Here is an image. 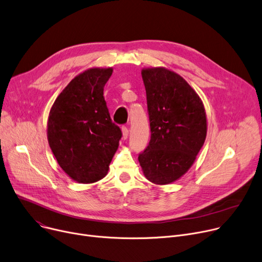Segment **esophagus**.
Returning <instances> with one entry per match:
<instances>
[{
    "label": "esophagus",
    "mask_w": 262,
    "mask_h": 262,
    "mask_svg": "<svg viewBox=\"0 0 262 262\" xmlns=\"http://www.w3.org/2000/svg\"><path fill=\"white\" fill-rule=\"evenodd\" d=\"M122 134H123V139L126 140L128 137V128L126 126H122Z\"/></svg>",
    "instance_id": "esophagus-1"
}]
</instances>
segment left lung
<instances>
[{
	"instance_id": "obj_1",
	"label": "left lung",
	"mask_w": 262,
	"mask_h": 262,
	"mask_svg": "<svg viewBox=\"0 0 262 262\" xmlns=\"http://www.w3.org/2000/svg\"><path fill=\"white\" fill-rule=\"evenodd\" d=\"M146 92L150 140L139 154L144 176L155 184L179 179L194 163L206 137V116L196 92L163 67L141 72Z\"/></svg>"
}]
</instances>
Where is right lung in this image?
I'll use <instances>...</instances> for the list:
<instances>
[{"mask_svg":"<svg viewBox=\"0 0 262 262\" xmlns=\"http://www.w3.org/2000/svg\"><path fill=\"white\" fill-rule=\"evenodd\" d=\"M112 74L113 68L87 69L69 82L49 113V146L62 169L80 183L106 176L122 137L103 96Z\"/></svg>","mask_w":262,"mask_h":262,"instance_id":"add662e5","label":"right lung"}]
</instances>
